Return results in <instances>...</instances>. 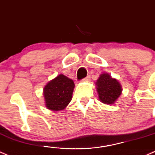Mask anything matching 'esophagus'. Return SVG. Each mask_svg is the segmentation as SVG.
Returning <instances> with one entry per match:
<instances>
[{"mask_svg": "<svg viewBox=\"0 0 155 155\" xmlns=\"http://www.w3.org/2000/svg\"><path fill=\"white\" fill-rule=\"evenodd\" d=\"M90 80V76H87V77H85V78H84V79H82V82H88V81Z\"/></svg>", "mask_w": 155, "mask_h": 155, "instance_id": "esophagus-1", "label": "esophagus"}]
</instances>
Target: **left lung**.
I'll list each match as a JSON object with an SVG mask.
<instances>
[{"label": "left lung", "instance_id": "left-lung-1", "mask_svg": "<svg viewBox=\"0 0 155 155\" xmlns=\"http://www.w3.org/2000/svg\"><path fill=\"white\" fill-rule=\"evenodd\" d=\"M97 85L99 99L105 104H113L121 94L122 88L120 83L107 73L100 75L97 79Z\"/></svg>", "mask_w": 155, "mask_h": 155}]
</instances>
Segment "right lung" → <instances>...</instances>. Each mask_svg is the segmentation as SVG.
<instances>
[{
	"mask_svg": "<svg viewBox=\"0 0 155 155\" xmlns=\"http://www.w3.org/2000/svg\"><path fill=\"white\" fill-rule=\"evenodd\" d=\"M74 86L73 80L62 74L49 82L44 89L46 107L56 111L63 110L71 101Z\"/></svg>",
	"mask_w": 155,
	"mask_h": 155,
	"instance_id": "right-lung-1",
	"label": "right lung"
}]
</instances>
